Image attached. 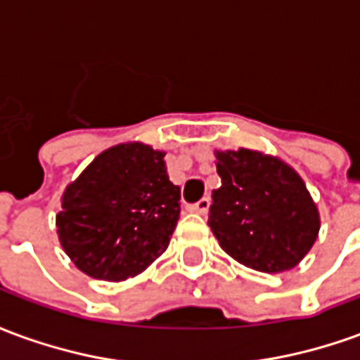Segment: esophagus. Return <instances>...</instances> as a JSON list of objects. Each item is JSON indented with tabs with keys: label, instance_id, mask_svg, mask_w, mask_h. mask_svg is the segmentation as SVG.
<instances>
[{
	"label": "esophagus",
	"instance_id": "34e87169",
	"mask_svg": "<svg viewBox=\"0 0 360 360\" xmlns=\"http://www.w3.org/2000/svg\"><path fill=\"white\" fill-rule=\"evenodd\" d=\"M210 210V198H200L198 202H195L191 206V212H196V214H208Z\"/></svg>",
	"mask_w": 360,
	"mask_h": 360
}]
</instances>
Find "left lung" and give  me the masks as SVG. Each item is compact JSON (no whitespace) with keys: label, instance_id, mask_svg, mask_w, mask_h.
<instances>
[{"label":"left lung","instance_id":"8db88e82","mask_svg":"<svg viewBox=\"0 0 360 360\" xmlns=\"http://www.w3.org/2000/svg\"><path fill=\"white\" fill-rule=\"evenodd\" d=\"M221 187L212 191L208 226L219 247L252 270H291L312 249L320 216L304 181L257 150L216 152Z\"/></svg>","mask_w":360,"mask_h":360}]
</instances>
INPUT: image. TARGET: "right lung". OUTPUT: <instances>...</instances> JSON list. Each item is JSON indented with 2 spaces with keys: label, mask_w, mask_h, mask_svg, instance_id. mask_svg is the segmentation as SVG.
Returning a JSON list of instances; mask_svg holds the SVG:
<instances>
[{
  "label": "right lung",
  "mask_w": 360,
  "mask_h": 360,
  "mask_svg": "<svg viewBox=\"0 0 360 360\" xmlns=\"http://www.w3.org/2000/svg\"><path fill=\"white\" fill-rule=\"evenodd\" d=\"M165 152L142 142L103 150L61 196V247L86 276L123 281L146 270L169 245L181 188L167 177Z\"/></svg>",
  "instance_id": "add662e5"
}]
</instances>
